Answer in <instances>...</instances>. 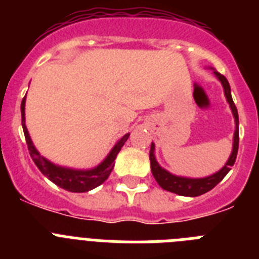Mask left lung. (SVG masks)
I'll list each match as a JSON object with an SVG mask.
<instances>
[{
  "instance_id": "1",
  "label": "left lung",
  "mask_w": 259,
  "mask_h": 259,
  "mask_svg": "<svg viewBox=\"0 0 259 259\" xmlns=\"http://www.w3.org/2000/svg\"><path fill=\"white\" fill-rule=\"evenodd\" d=\"M214 75L219 77V80L223 84L224 92H225L228 103H229L230 108H232L234 119H236V132H234V143L232 155H230L227 164L219 172L213 174L212 177L203 178V179H188V178L175 177V175L170 174L164 168H162L155 160V156H154V143H151L149 155L150 163H151V172H153L154 178H155V180L163 190L170 191V192L177 193V195H182V196H200V195L208 192V191H210L213 187H216L217 184L220 183L221 180L224 179V177L229 172L230 167L233 166L234 162H236L237 153H238V142H240V136H238V113H237V108L233 103L232 95H230V85L227 77L219 72H214Z\"/></svg>"
}]
</instances>
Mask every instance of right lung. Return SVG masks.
I'll return each mask as SVG.
<instances>
[{"mask_svg": "<svg viewBox=\"0 0 259 259\" xmlns=\"http://www.w3.org/2000/svg\"><path fill=\"white\" fill-rule=\"evenodd\" d=\"M25 103L26 97H23L22 104H21V113H22V127L23 133H25L26 143H27V149H29L30 156L32 158L34 163L36 164L40 172L43 175L49 178L52 183H55L56 186H59L63 190L69 191V192H88V191L93 190L99 187L100 184H103L108 177L112 172L113 167H114V159H116L117 154L119 153L121 147L123 146V143L127 141L129 134L121 138L117 142V145L113 147V150L109 153V155L106 156V159L104 160L101 164L93 168V170L88 171H77V170H69V168H63V167H58L55 164H52L47 159H45L40 154L36 151L31 142V138L29 136L27 127L25 125Z\"/></svg>", "mask_w": 259, "mask_h": 259, "instance_id": "obj_1", "label": "right lung"}]
</instances>
